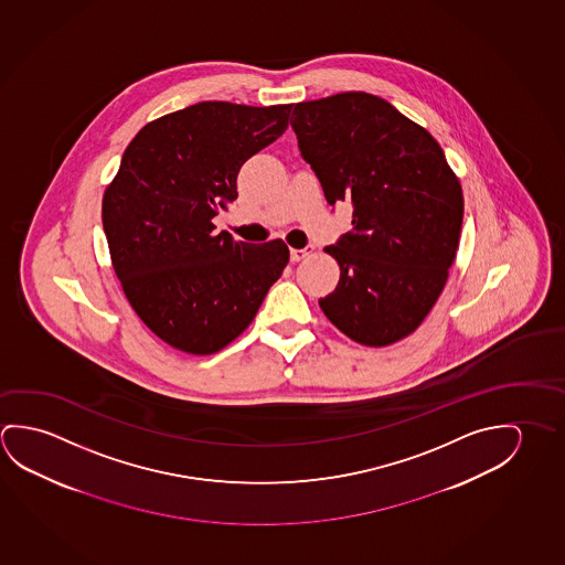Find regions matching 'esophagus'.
<instances>
[{
    "instance_id": "1",
    "label": "esophagus",
    "mask_w": 565,
    "mask_h": 565,
    "mask_svg": "<svg viewBox=\"0 0 565 565\" xmlns=\"http://www.w3.org/2000/svg\"><path fill=\"white\" fill-rule=\"evenodd\" d=\"M308 249H290V260L292 263H298V260L305 259V257H308Z\"/></svg>"
}]
</instances>
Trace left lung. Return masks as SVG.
<instances>
[{"label":"left lung","mask_w":565,"mask_h":565,"mask_svg":"<svg viewBox=\"0 0 565 565\" xmlns=\"http://www.w3.org/2000/svg\"><path fill=\"white\" fill-rule=\"evenodd\" d=\"M290 126L328 204H353V232L326 247L340 282L320 308L361 345L403 340L438 302L456 259V172L424 127L367 92L295 104Z\"/></svg>","instance_id":"obj_1"}]
</instances>
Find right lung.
<instances>
[{"mask_svg":"<svg viewBox=\"0 0 565 565\" xmlns=\"http://www.w3.org/2000/svg\"><path fill=\"white\" fill-rule=\"evenodd\" d=\"M290 108L200 102L157 117L106 186L102 222L124 295L174 350H224L287 267L285 242H237L212 220L237 198L243 162L285 134Z\"/></svg>","mask_w":565,"mask_h":565,"instance_id":"obj_1","label":"right lung"}]
</instances>
